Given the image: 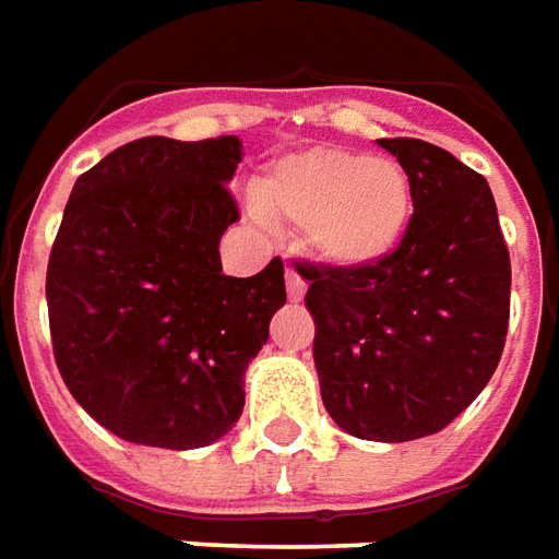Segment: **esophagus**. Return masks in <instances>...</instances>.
Here are the masks:
<instances>
[{"label": "esophagus", "mask_w": 559, "mask_h": 559, "mask_svg": "<svg viewBox=\"0 0 559 559\" xmlns=\"http://www.w3.org/2000/svg\"><path fill=\"white\" fill-rule=\"evenodd\" d=\"M286 292L292 301H301L304 292H307V283H304V276L295 267H288L286 271Z\"/></svg>", "instance_id": "obj_1"}]
</instances>
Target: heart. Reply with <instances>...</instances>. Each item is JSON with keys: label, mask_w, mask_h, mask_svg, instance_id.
Instances as JSON below:
<instances>
[{"label": "heart", "mask_w": 559, "mask_h": 559, "mask_svg": "<svg viewBox=\"0 0 559 559\" xmlns=\"http://www.w3.org/2000/svg\"><path fill=\"white\" fill-rule=\"evenodd\" d=\"M255 200L264 218L307 228L310 249L337 267L383 261L414 213L399 164L341 148L286 157L258 182Z\"/></svg>", "instance_id": "obj_1"}]
</instances>
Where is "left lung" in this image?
Masks as SVG:
<instances>
[{
	"mask_svg": "<svg viewBox=\"0 0 559 559\" xmlns=\"http://www.w3.org/2000/svg\"><path fill=\"white\" fill-rule=\"evenodd\" d=\"M407 173L414 215L368 267L295 264L310 283L322 402L365 441L441 432L502 359L511 258L487 179L423 140H377Z\"/></svg>",
	"mask_w": 559,
	"mask_h": 559,
	"instance_id": "8db88e82",
	"label": "left lung"
}]
</instances>
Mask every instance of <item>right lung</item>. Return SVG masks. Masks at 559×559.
Returning <instances> with one entry per match:
<instances>
[{
  "mask_svg": "<svg viewBox=\"0 0 559 559\" xmlns=\"http://www.w3.org/2000/svg\"><path fill=\"white\" fill-rule=\"evenodd\" d=\"M237 136H142L81 173L48 258L53 361L72 399L145 448H206L242 414V371L286 304L283 261L225 276Z\"/></svg>",
  "mask_w": 559,
  "mask_h": 559,
  "instance_id": "obj_1",
  "label": "right lung"
}]
</instances>
